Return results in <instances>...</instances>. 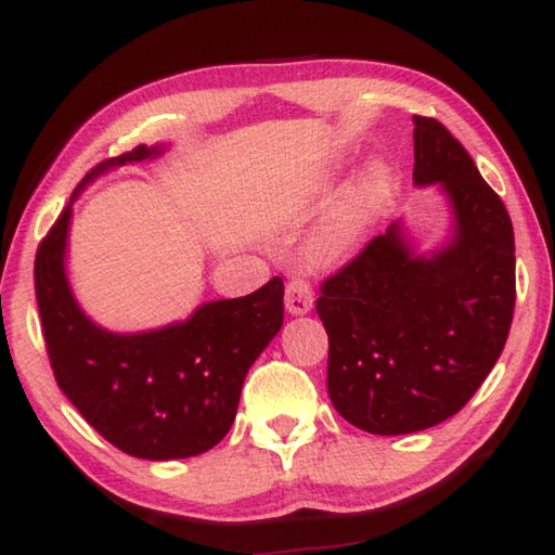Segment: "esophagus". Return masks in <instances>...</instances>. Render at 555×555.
I'll list each match as a JSON object with an SVG mask.
<instances>
[{
    "mask_svg": "<svg viewBox=\"0 0 555 555\" xmlns=\"http://www.w3.org/2000/svg\"><path fill=\"white\" fill-rule=\"evenodd\" d=\"M312 302H315V295H312L310 283L305 280H291L285 287V308L291 315H308L312 310Z\"/></svg>",
    "mask_w": 555,
    "mask_h": 555,
    "instance_id": "1",
    "label": "esophagus"
}]
</instances>
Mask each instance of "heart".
I'll return each instance as SVG.
<instances>
[{
    "mask_svg": "<svg viewBox=\"0 0 555 555\" xmlns=\"http://www.w3.org/2000/svg\"><path fill=\"white\" fill-rule=\"evenodd\" d=\"M388 170L373 163L360 172V178L343 192L327 218L310 232L305 243V258L318 268L340 264L363 245L380 207L388 197Z\"/></svg>",
    "mask_w": 555,
    "mask_h": 555,
    "instance_id": "obj_1",
    "label": "heart"
}]
</instances>
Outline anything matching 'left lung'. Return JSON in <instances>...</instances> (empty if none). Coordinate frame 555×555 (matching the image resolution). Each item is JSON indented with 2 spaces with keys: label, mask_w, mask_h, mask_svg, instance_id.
<instances>
[{
  "label": "left lung",
  "mask_w": 555,
  "mask_h": 555,
  "mask_svg": "<svg viewBox=\"0 0 555 555\" xmlns=\"http://www.w3.org/2000/svg\"><path fill=\"white\" fill-rule=\"evenodd\" d=\"M415 188L446 197L443 243L396 220L325 280L327 396L345 421L405 436L448 421L501 358L516 305V240L501 197L443 125L413 117Z\"/></svg>",
  "instance_id": "left-lung-1"
}]
</instances>
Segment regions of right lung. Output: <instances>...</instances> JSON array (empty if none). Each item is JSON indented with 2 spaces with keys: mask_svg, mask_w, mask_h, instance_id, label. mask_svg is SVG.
<instances>
[{
  "mask_svg": "<svg viewBox=\"0 0 555 555\" xmlns=\"http://www.w3.org/2000/svg\"><path fill=\"white\" fill-rule=\"evenodd\" d=\"M170 144H140L94 167L72 195L35 260L42 333L57 385L87 423L119 451L178 461L210 451L237 415L245 375L283 327L285 285L197 305L184 320L117 333L87 315L72 291V205L102 175L163 157Z\"/></svg>",
  "mask_w": 555,
  "mask_h": 555,
  "instance_id": "1",
  "label": "right lung"
}]
</instances>
